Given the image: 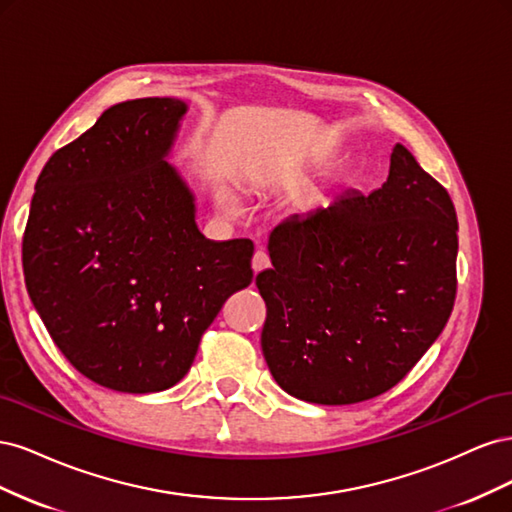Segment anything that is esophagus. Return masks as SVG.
<instances>
[{
    "label": "esophagus",
    "instance_id": "obj_1",
    "mask_svg": "<svg viewBox=\"0 0 512 512\" xmlns=\"http://www.w3.org/2000/svg\"><path fill=\"white\" fill-rule=\"evenodd\" d=\"M269 267H271L269 254L258 250V252L254 254V258H252V269H254V273H260V271H265V269H269Z\"/></svg>",
    "mask_w": 512,
    "mask_h": 512
}]
</instances>
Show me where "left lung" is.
<instances>
[{
    "label": "left lung",
    "mask_w": 512,
    "mask_h": 512,
    "mask_svg": "<svg viewBox=\"0 0 512 512\" xmlns=\"http://www.w3.org/2000/svg\"><path fill=\"white\" fill-rule=\"evenodd\" d=\"M457 228L446 188L404 145L382 188L277 224L273 269L256 275L275 382L309 404L346 406L404 380L453 312Z\"/></svg>",
    "instance_id": "obj_1"
}]
</instances>
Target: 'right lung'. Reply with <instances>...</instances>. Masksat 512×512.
<instances>
[{"mask_svg":"<svg viewBox=\"0 0 512 512\" xmlns=\"http://www.w3.org/2000/svg\"><path fill=\"white\" fill-rule=\"evenodd\" d=\"M185 111L175 98L106 108L44 164L25 226V286L46 331L74 369L121 393L177 384L254 277V243L200 235L194 196L164 160Z\"/></svg>","mask_w":512,"mask_h":512,"instance_id":"right-lung-1","label":"right lung"}]
</instances>
